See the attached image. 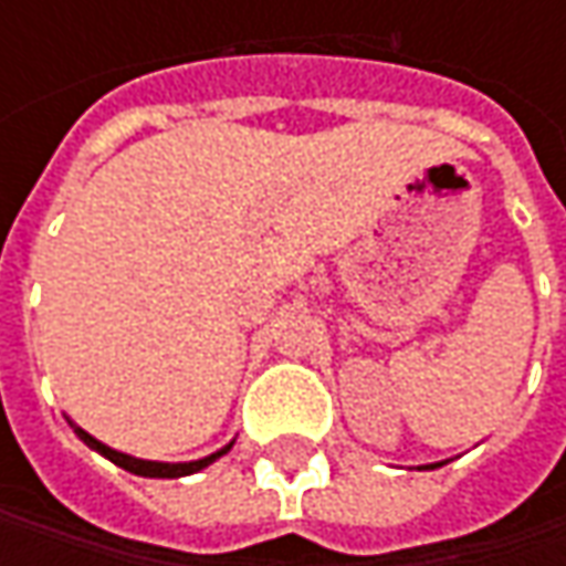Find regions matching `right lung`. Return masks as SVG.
<instances>
[{
	"instance_id": "1",
	"label": "right lung",
	"mask_w": 566,
	"mask_h": 566,
	"mask_svg": "<svg viewBox=\"0 0 566 566\" xmlns=\"http://www.w3.org/2000/svg\"><path fill=\"white\" fill-rule=\"evenodd\" d=\"M75 431L84 444L94 447V450L103 453L106 460H113L116 467L128 469V472H135V475H144V479H179V475H191V472H198V469L210 467L213 460H220L229 447H232V444L223 447V450L210 453V457H205V460H195V463H150V460H135V457H128V453H119V450H113V447L99 444L97 438H91V434H87V431H81V428H75Z\"/></svg>"
}]
</instances>
